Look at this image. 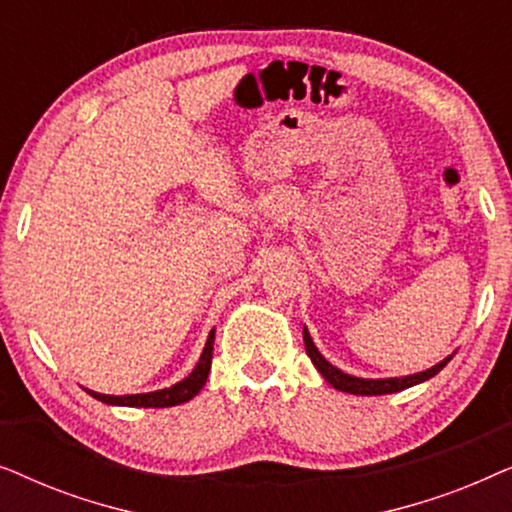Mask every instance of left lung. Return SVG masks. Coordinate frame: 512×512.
Returning a JSON list of instances; mask_svg holds the SVG:
<instances>
[{"label": "left lung", "instance_id": "8db88e82", "mask_svg": "<svg viewBox=\"0 0 512 512\" xmlns=\"http://www.w3.org/2000/svg\"><path fill=\"white\" fill-rule=\"evenodd\" d=\"M303 340H305V349H307V356H310L314 368L319 370L321 377L331 384L333 389L338 391H347V394H356V396H382V394H396V391H403L408 387H415L419 382H426L431 380L433 375H438L440 370H443L447 363H450L452 356H447L436 366H431L429 370H422V373H415V375H405V377H384V380H363V377H354V375H347L342 373L340 368H335L333 363H328L324 356L317 347H314V342L310 338V333H307V328H303Z\"/></svg>", "mask_w": 512, "mask_h": 512}]
</instances>
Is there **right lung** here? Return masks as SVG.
<instances>
[{
	"instance_id": "obj_1",
	"label": "right lung",
	"mask_w": 512,
	"mask_h": 512,
	"mask_svg": "<svg viewBox=\"0 0 512 512\" xmlns=\"http://www.w3.org/2000/svg\"><path fill=\"white\" fill-rule=\"evenodd\" d=\"M212 352H214V331H209L205 349H202L198 366L191 370V375L184 380L172 384L167 389L149 391V394H130V396H109V394H97V391L86 389L90 396L107 405H128V408H172V405L191 401L193 396L200 394V389L205 387L209 368H212Z\"/></svg>"
}]
</instances>
